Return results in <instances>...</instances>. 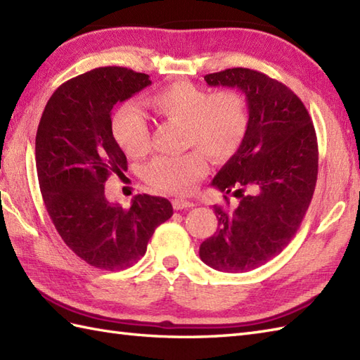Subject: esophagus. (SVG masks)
I'll return each instance as SVG.
<instances>
[{
	"label": "esophagus",
	"mask_w": 360,
	"mask_h": 360,
	"mask_svg": "<svg viewBox=\"0 0 360 360\" xmlns=\"http://www.w3.org/2000/svg\"><path fill=\"white\" fill-rule=\"evenodd\" d=\"M192 201H186V200H173V209L174 210H182V209H190L193 207Z\"/></svg>",
	"instance_id": "1"
}]
</instances>
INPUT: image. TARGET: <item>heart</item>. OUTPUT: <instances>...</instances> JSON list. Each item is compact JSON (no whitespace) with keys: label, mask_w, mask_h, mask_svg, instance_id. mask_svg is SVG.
<instances>
[{"label":"heart","mask_w":360,"mask_h":360,"mask_svg":"<svg viewBox=\"0 0 360 360\" xmlns=\"http://www.w3.org/2000/svg\"><path fill=\"white\" fill-rule=\"evenodd\" d=\"M147 103L158 116L184 124L187 147L201 149L215 164L231 159L248 134V105L235 89L210 93L190 82H176L150 94ZM111 133L129 158H141L150 148L148 122L131 105L114 111ZM200 152L153 159L145 168V178L160 192L187 195L207 172Z\"/></svg>","instance_id":"1"}]
</instances>
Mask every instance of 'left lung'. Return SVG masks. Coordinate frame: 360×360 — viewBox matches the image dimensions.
<instances>
[{
  "label": "left lung",
  "instance_id": "8db88e82",
  "mask_svg": "<svg viewBox=\"0 0 360 360\" xmlns=\"http://www.w3.org/2000/svg\"><path fill=\"white\" fill-rule=\"evenodd\" d=\"M204 80L246 96L249 128L212 181L240 202L232 210L213 207L218 229L202 241L200 257L221 272H248L278 255L300 227L317 181L316 129L300 98L263 72L232 68Z\"/></svg>",
  "mask_w": 360,
  "mask_h": 360
}]
</instances>
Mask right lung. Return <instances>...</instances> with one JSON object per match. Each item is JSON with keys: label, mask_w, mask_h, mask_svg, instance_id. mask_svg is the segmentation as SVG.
Masks as SVG:
<instances>
[{"label": "right lung", "mask_w": 360, "mask_h": 360, "mask_svg": "<svg viewBox=\"0 0 360 360\" xmlns=\"http://www.w3.org/2000/svg\"><path fill=\"white\" fill-rule=\"evenodd\" d=\"M148 85L147 74L96 68L56 89L37 129L35 165L46 210L66 246L98 269L137 263L155 229L173 215L165 198L137 195L124 209L105 196L108 176L127 170L125 153L111 133V110Z\"/></svg>", "instance_id": "right-lung-1"}]
</instances>
